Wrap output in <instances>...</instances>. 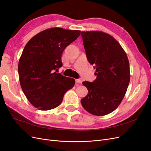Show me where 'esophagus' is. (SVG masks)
<instances>
[{
	"label": "esophagus",
	"instance_id": "34e87169",
	"mask_svg": "<svg viewBox=\"0 0 151 151\" xmlns=\"http://www.w3.org/2000/svg\"><path fill=\"white\" fill-rule=\"evenodd\" d=\"M76 83L81 84V83H82V80L80 79H76Z\"/></svg>",
	"mask_w": 151,
	"mask_h": 151
}]
</instances>
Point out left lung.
<instances>
[{"mask_svg":"<svg viewBox=\"0 0 151 151\" xmlns=\"http://www.w3.org/2000/svg\"><path fill=\"white\" fill-rule=\"evenodd\" d=\"M88 60L96 68L97 78L83 84L88 94L81 100L89 113L104 116L118 108L130 79V65L125 50L112 36L99 31H82Z\"/></svg>","mask_w":151,"mask_h":151,"instance_id":"8db88e82","label":"left lung"}]
</instances>
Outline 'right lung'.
I'll use <instances>...</instances> for the list:
<instances>
[{
  "mask_svg": "<svg viewBox=\"0 0 151 151\" xmlns=\"http://www.w3.org/2000/svg\"><path fill=\"white\" fill-rule=\"evenodd\" d=\"M81 35L79 30L61 28L45 29L27 43L18 63L22 91L29 103L40 110L58 106L75 79L57 72L62 66L63 50Z\"/></svg>",
  "mask_w": 151,
  "mask_h": 151,
  "instance_id": "obj_1",
  "label": "right lung"
}]
</instances>
